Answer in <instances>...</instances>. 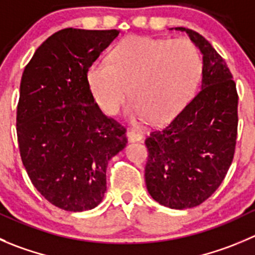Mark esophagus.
I'll return each instance as SVG.
<instances>
[{"label": "esophagus", "instance_id": "esophagus-1", "mask_svg": "<svg viewBox=\"0 0 255 255\" xmlns=\"http://www.w3.org/2000/svg\"><path fill=\"white\" fill-rule=\"evenodd\" d=\"M126 136H128L129 141L131 142L142 141V139H144V135H142L140 131H136V130H130V131H128Z\"/></svg>", "mask_w": 255, "mask_h": 255}]
</instances>
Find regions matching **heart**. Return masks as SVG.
<instances>
[{
	"label": "heart",
	"mask_w": 255,
	"mask_h": 255,
	"mask_svg": "<svg viewBox=\"0 0 255 255\" xmlns=\"http://www.w3.org/2000/svg\"><path fill=\"white\" fill-rule=\"evenodd\" d=\"M200 75L202 56L190 40L135 35L113 48L110 62L96 61L89 67L87 85L108 115L120 113L131 95L134 120L165 123L193 98Z\"/></svg>",
	"instance_id": "obj_1"
}]
</instances>
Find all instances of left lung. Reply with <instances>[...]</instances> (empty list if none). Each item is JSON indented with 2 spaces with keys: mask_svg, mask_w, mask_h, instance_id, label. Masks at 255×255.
<instances>
[{
  "mask_svg": "<svg viewBox=\"0 0 255 255\" xmlns=\"http://www.w3.org/2000/svg\"><path fill=\"white\" fill-rule=\"evenodd\" d=\"M175 30L188 33L202 52V85L168 126L145 140V183L159 204L186 209L205 202L229 170L238 134V94L209 41L190 28Z\"/></svg>",
  "mask_w": 255,
  "mask_h": 255,
  "instance_id": "8db88e82",
  "label": "left lung"
}]
</instances>
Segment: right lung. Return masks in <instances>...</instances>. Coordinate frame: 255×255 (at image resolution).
<instances>
[{
	"label": "right lung",
	"instance_id": "add662e5",
	"mask_svg": "<svg viewBox=\"0 0 255 255\" xmlns=\"http://www.w3.org/2000/svg\"><path fill=\"white\" fill-rule=\"evenodd\" d=\"M118 30L57 31L25 67L16 130L22 164L38 193L67 212L94 209L106 191L109 160L126 146L125 129L104 115L87 70Z\"/></svg>",
	"mask_w": 255,
	"mask_h": 255
}]
</instances>
